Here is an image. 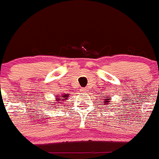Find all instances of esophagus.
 Listing matches in <instances>:
<instances>
[{"instance_id":"34e87169","label":"esophagus","mask_w":159,"mask_h":159,"mask_svg":"<svg viewBox=\"0 0 159 159\" xmlns=\"http://www.w3.org/2000/svg\"><path fill=\"white\" fill-rule=\"evenodd\" d=\"M81 92H82V93H86V92H87V90L85 89V88H82V89H81Z\"/></svg>"}]
</instances>
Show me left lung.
I'll return each mask as SVG.
<instances>
[{
  "label": "left lung",
  "mask_w": 159,
  "mask_h": 159,
  "mask_svg": "<svg viewBox=\"0 0 159 159\" xmlns=\"http://www.w3.org/2000/svg\"><path fill=\"white\" fill-rule=\"evenodd\" d=\"M105 97H106V96H103V100H104L105 102H104V103H105V105H108L109 104V100H110V98H109V97H107V98H105Z\"/></svg>",
  "instance_id": "obj_1"
}]
</instances>
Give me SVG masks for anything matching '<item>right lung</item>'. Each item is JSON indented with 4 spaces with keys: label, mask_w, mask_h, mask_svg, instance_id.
<instances>
[{
    "label": "right lung",
    "mask_w": 159,
    "mask_h": 159,
    "mask_svg": "<svg viewBox=\"0 0 159 159\" xmlns=\"http://www.w3.org/2000/svg\"><path fill=\"white\" fill-rule=\"evenodd\" d=\"M69 97V94H63L61 95V96H55V100L54 102H53V104H52V106H56L57 104V102H62L63 101H66L67 99V97Z\"/></svg>",
    "instance_id": "right-lung-1"
}]
</instances>
